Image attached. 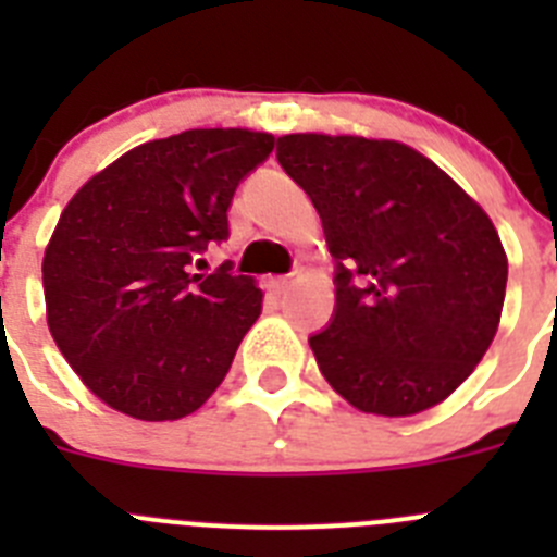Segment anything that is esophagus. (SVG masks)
I'll return each mask as SVG.
<instances>
[{
  "instance_id": "obj_1",
  "label": "esophagus",
  "mask_w": 557,
  "mask_h": 557,
  "mask_svg": "<svg viewBox=\"0 0 557 557\" xmlns=\"http://www.w3.org/2000/svg\"><path fill=\"white\" fill-rule=\"evenodd\" d=\"M293 278H295V273L278 275V278H273V287H275V289H287L289 284H293Z\"/></svg>"
}]
</instances>
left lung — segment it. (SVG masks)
Wrapping results in <instances>:
<instances>
[{
  "instance_id": "1",
  "label": "left lung",
  "mask_w": 557,
  "mask_h": 557,
  "mask_svg": "<svg viewBox=\"0 0 557 557\" xmlns=\"http://www.w3.org/2000/svg\"><path fill=\"white\" fill-rule=\"evenodd\" d=\"M275 159L334 256V312L309 337L329 385L391 418L444 401L499 326L508 256L488 214L398 141L293 133Z\"/></svg>"
}]
</instances>
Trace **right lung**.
Instances as JSON below:
<instances>
[{"label":"right lung","mask_w":557,"mask_h":557,"mask_svg":"<svg viewBox=\"0 0 557 557\" xmlns=\"http://www.w3.org/2000/svg\"><path fill=\"white\" fill-rule=\"evenodd\" d=\"M270 133L211 127L133 147L63 209L44 253L49 332L108 407L141 421L198 410L262 312L231 262L189 275L228 239L236 186L268 161Z\"/></svg>","instance_id":"right-lung-1"}]
</instances>
